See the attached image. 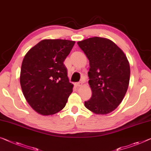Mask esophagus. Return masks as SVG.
<instances>
[{
  "mask_svg": "<svg viewBox=\"0 0 151 151\" xmlns=\"http://www.w3.org/2000/svg\"><path fill=\"white\" fill-rule=\"evenodd\" d=\"M82 86V82H78L77 83H76V86L78 87V88Z\"/></svg>",
  "mask_w": 151,
  "mask_h": 151,
  "instance_id": "obj_1",
  "label": "esophagus"
}]
</instances>
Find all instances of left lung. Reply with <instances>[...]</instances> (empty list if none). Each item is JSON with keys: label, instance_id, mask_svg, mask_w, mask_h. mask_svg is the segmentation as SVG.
<instances>
[{"label": "left lung", "instance_id": "obj_1", "mask_svg": "<svg viewBox=\"0 0 151 151\" xmlns=\"http://www.w3.org/2000/svg\"><path fill=\"white\" fill-rule=\"evenodd\" d=\"M78 45L90 62L88 74L92 96L84 105L96 114H108L119 105L128 88V60L121 48L107 38L93 37Z\"/></svg>", "mask_w": 151, "mask_h": 151}]
</instances>
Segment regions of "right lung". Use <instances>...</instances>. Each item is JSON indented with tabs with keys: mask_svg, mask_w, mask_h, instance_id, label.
I'll use <instances>...</instances> for the list:
<instances>
[{
	"mask_svg": "<svg viewBox=\"0 0 151 151\" xmlns=\"http://www.w3.org/2000/svg\"><path fill=\"white\" fill-rule=\"evenodd\" d=\"M74 44V41L61 39L43 40L25 55L21 87L27 103L39 114L59 112L73 91L63 62Z\"/></svg>",
	"mask_w": 151,
	"mask_h": 151,
	"instance_id": "1",
	"label": "right lung"
}]
</instances>
